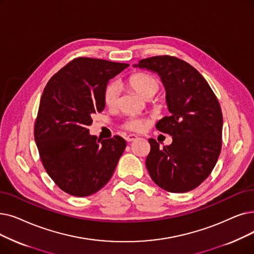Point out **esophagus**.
Masks as SVG:
<instances>
[{
	"label": "esophagus",
	"mask_w": 254,
	"mask_h": 254,
	"mask_svg": "<svg viewBox=\"0 0 254 254\" xmlns=\"http://www.w3.org/2000/svg\"><path fill=\"white\" fill-rule=\"evenodd\" d=\"M138 138V136H136V135H127V137H126V140L127 141V142H131V141H134V140H136Z\"/></svg>",
	"instance_id": "34e87169"
}]
</instances>
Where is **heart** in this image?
Returning a JSON list of instances; mask_svg holds the SVG:
<instances>
[{
    "label": "heart",
    "mask_w": 254,
    "mask_h": 254,
    "mask_svg": "<svg viewBox=\"0 0 254 254\" xmlns=\"http://www.w3.org/2000/svg\"><path fill=\"white\" fill-rule=\"evenodd\" d=\"M127 84L138 92L143 98L149 100L156 94L160 88V82L156 76L147 72H137L131 74ZM119 102V87L116 82H109L104 89V103L109 108H116ZM148 120L135 116H128L124 120L123 127L131 131L144 129Z\"/></svg>",
    "instance_id": "heart-1"
}]
</instances>
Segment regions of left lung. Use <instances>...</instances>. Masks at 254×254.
I'll return each mask as SVG.
<instances>
[{
	"label": "left lung",
	"mask_w": 254,
	"mask_h": 254,
	"mask_svg": "<svg viewBox=\"0 0 254 254\" xmlns=\"http://www.w3.org/2000/svg\"><path fill=\"white\" fill-rule=\"evenodd\" d=\"M158 72L166 88L170 112L156 125L172 137L170 145L149 139L145 161L151 180L162 189L185 193L211 174L222 147V111L212 88L191 64L178 57L154 56L137 65Z\"/></svg>",
	"instance_id": "1"
}]
</instances>
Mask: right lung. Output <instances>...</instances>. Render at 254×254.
Returning <instances> with one entry per match:
<instances>
[{
  "mask_svg": "<svg viewBox=\"0 0 254 254\" xmlns=\"http://www.w3.org/2000/svg\"><path fill=\"white\" fill-rule=\"evenodd\" d=\"M128 64L74 58L55 73L40 98L34 125L39 157L50 178L65 193L94 194L110 181L127 142L120 136L89 135L91 115L105 108L108 81Z\"/></svg>",
  "mask_w": 254,
  "mask_h": 254,
  "instance_id": "obj_1",
  "label": "right lung"
}]
</instances>
